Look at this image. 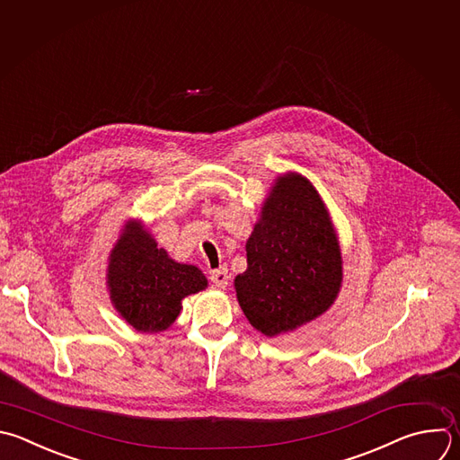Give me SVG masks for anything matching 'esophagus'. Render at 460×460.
I'll return each instance as SVG.
<instances>
[{
	"mask_svg": "<svg viewBox=\"0 0 460 460\" xmlns=\"http://www.w3.org/2000/svg\"><path fill=\"white\" fill-rule=\"evenodd\" d=\"M209 279L213 281V285H217V287H220V288L227 287V281H229V274H227V269H226V267H222V269H217V270H213Z\"/></svg>",
	"mask_w": 460,
	"mask_h": 460,
	"instance_id": "34e87169",
	"label": "esophagus"
}]
</instances>
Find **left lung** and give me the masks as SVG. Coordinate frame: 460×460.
<instances>
[{"label":"left lung","mask_w":460,"mask_h":460,"mask_svg":"<svg viewBox=\"0 0 460 460\" xmlns=\"http://www.w3.org/2000/svg\"><path fill=\"white\" fill-rule=\"evenodd\" d=\"M245 251L247 270L234 287L245 318L261 334L294 331L334 303L341 252L327 209L305 177L278 179Z\"/></svg>","instance_id":"8db88e82"}]
</instances>
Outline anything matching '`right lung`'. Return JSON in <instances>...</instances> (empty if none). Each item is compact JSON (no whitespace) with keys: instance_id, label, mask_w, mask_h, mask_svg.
Returning a JSON list of instances; mask_svg holds the SVG:
<instances>
[{"instance_id":"right-lung-1","label":"right lung","mask_w":460,"mask_h":460,"mask_svg":"<svg viewBox=\"0 0 460 460\" xmlns=\"http://www.w3.org/2000/svg\"><path fill=\"white\" fill-rule=\"evenodd\" d=\"M110 297L138 332L166 331L182 309V297L204 290L208 279L195 265L177 263L138 224L126 226L110 254Z\"/></svg>"}]
</instances>
